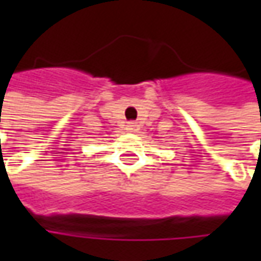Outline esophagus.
I'll use <instances>...</instances> for the list:
<instances>
[{"label":"esophagus","mask_w":261,"mask_h":261,"mask_svg":"<svg viewBox=\"0 0 261 261\" xmlns=\"http://www.w3.org/2000/svg\"><path fill=\"white\" fill-rule=\"evenodd\" d=\"M138 125H136V122H127V125H126V129L129 130V132H134Z\"/></svg>","instance_id":"1"}]
</instances>
